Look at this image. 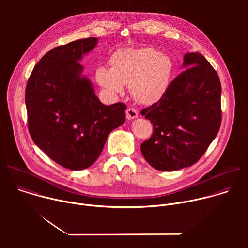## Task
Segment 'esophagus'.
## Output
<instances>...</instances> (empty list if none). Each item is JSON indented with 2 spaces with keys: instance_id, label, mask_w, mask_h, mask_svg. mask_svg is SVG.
<instances>
[{
  "instance_id": "34e87169",
  "label": "esophagus",
  "mask_w": 248,
  "mask_h": 248,
  "mask_svg": "<svg viewBox=\"0 0 248 248\" xmlns=\"http://www.w3.org/2000/svg\"><path fill=\"white\" fill-rule=\"evenodd\" d=\"M138 117V112L136 109L134 108H128L126 110V118L128 120H132V119H135Z\"/></svg>"
}]
</instances>
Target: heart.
I'll list each match as a JSON object with an SVG mask.
<instances>
[{"mask_svg": "<svg viewBox=\"0 0 248 248\" xmlns=\"http://www.w3.org/2000/svg\"><path fill=\"white\" fill-rule=\"evenodd\" d=\"M111 66H99L98 83L111 95H123L130 86L133 98L141 104L158 102L168 91L173 64L170 58L152 48L120 49L111 57Z\"/></svg>", "mask_w": 248, "mask_h": 248, "instance_id": "1", "label": "heart"}]
</instances>
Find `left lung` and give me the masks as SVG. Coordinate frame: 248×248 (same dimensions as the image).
I'll use <instances>...</instances> for the list:
<instances>
[{
    "instance_id": "1",
    "label": "left lung",
    "mask_w": 248,
    "mask_h": 248,
    "mask_svg": "<svg viewBox=\"0 0 248 248\" xmlns=\"http://www.w3.org/2000/svg\"><path fill=\"white\" fill-rule=\"evenodd\" d=\"M184 67L166 94L141 111L153 124V133L141 144V153L163 171L195 164L221 126L222 87L216 70L197 52L185 55Z\"/></svg>"
}]
</instances>
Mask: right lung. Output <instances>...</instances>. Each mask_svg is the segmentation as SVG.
I'll return each instance as SVG.
<instances>
[{
  "label": "right lung",
  "instance_id": "right-lung-1",
  "mask_svg": "<svg viewBox=\"0 0 248 248\" xmlns=\"http://www.w3.org/2000/svg\"><path fill=\"white\" fill-rule=\"evenodd\" d=\"M97 42L89 37L49 51L34 66L25 89L34 143L54 162L74 170L90 167L110 132L125 122L126 106H105L81 76L78 62Z\"/></svg>",
  "mask_w": 248,
  "mask_h": 248
}]
</instances>
